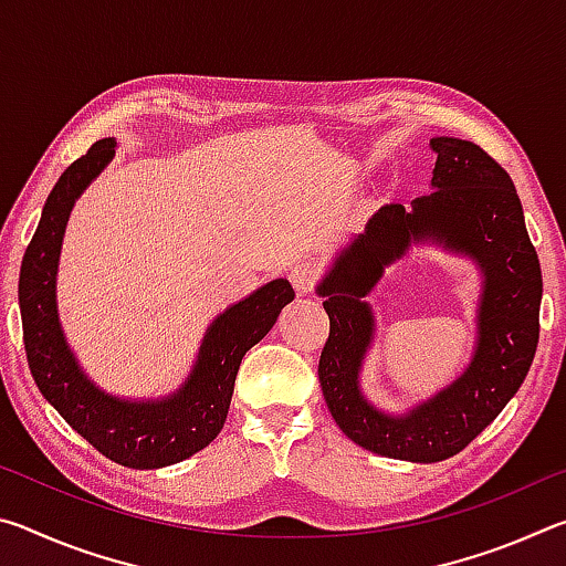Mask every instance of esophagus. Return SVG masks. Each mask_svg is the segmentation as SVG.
<instances>
[{"instance_id":"esophagus-1","label":"esophagus","mask_w":566,"mask_h":566,"mask_svg":"<svg viewBox=\"0 0 566 566\" xmlns=\"http://www.w3.org/2000/svg\"><path fill=\"white\" fill-rule=\"evenodd\" d=\"M290 282L296 290V294H310L314 292V286L319 282V272L317 266L310 264V262H302V264H294L290 270Z\"/></svg>"}]
</instances>
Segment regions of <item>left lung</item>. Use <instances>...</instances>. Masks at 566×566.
Wrapping results in <instances>:
<instances>
[{
    "mask_svg": "<svg viewBox=\"0 0 566 566\" xmlns=\"http://www.w3.org/2000/svg\"><path fill=\"white\" fill-rule=\"evenodd\" d=\"M429 147L437 155V191L417 197L411 209L381 207L317 286L329 314L319 385L334 421L369 452L421 464L462 452L516 395L539 342L542 302L539 256L512 177L474 142L434 137ZM427 238L467 253L485 274L478 347L462 378L407 416L391 418L371 408L358 389L363 354L374 336L363 296L411 241Z\"/></svg>",
    "mask_w": 566,
    "mask_h": 566,
    "instance_id": "obj_1",
    "label": "left lung"
}]
</instances>
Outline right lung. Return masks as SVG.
I'll return each instance as SVG.
<instances>
[{"label": "right lung", "instance_id": "add662e5", "mask_svg": "<svg viewBox=\"0 0 566 566\" xmlns=\"http://www.w3.org/2000/svg\"><path fill=\"white\" fill-rule=\"evenodd\" d=\"M114 145V139L94 142L46 197L19 270L24 349L36 387L76 434L122 467L159 469L199 452L222 432L242 357L274 327L294 290L286 280H274L219 314L205 334L191 375L175 395L129 401L102 391L66 347L54 284L66 219L76 197L109 165Z\"/></svg>", "mask_w": 566, "mask_h": 566}]
</instances>
